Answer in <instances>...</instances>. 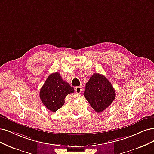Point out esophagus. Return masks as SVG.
Masks as SVG:
<instances>
[{
    "label": "esophagus",
    "mask_w": 154,
    "mask_h": 154,
    "mask_svg": "<svg viewBox=\"0 0 154 154\" xmlns=\"http://www.w3.org/2000/svg\"><path fill=\"white\" fill-rule=\"evenodd\" d=\"M82 87H76L75 88V92L77 94H80L82 92Z\"/></svg>",
    "instance_id": "34e87169"
}]
</instances>
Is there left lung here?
Listing matches in <instances>:
<instances>
[{"label": "left lung", "instance_id": "left-lung-1", "mask_svg": "<svg viewBox=\"0 0 154 154\" xmlns=\"http://www.w3.org/2000/svg\"><path fill=\"white\" fill-rule=\"evenodd\" d=\"M83 95L92 108L102 112L113 103L115 92L113 85L104 75L94 73L86 83Z\"/></svg>", "mask_w": 154, "mask_h": 154}]
</instances>
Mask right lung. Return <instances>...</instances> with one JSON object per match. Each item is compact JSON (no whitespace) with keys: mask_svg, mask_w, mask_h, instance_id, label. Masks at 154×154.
Wrapping results in <instances>:
<instances>
[{"mask_svg":"<svg viewBox=\"0 0 154 154\" xmlns=\"http://www.w3.org/2000/svg\"><path fill=\"white\" fill-rule=\"evenodd\" d=\"M75 92L74 88L63 80L59 72L49 75L40 90L42 103L52 112H55L64 104V99L69 94Z\"/></svg>","mask_w":154,"mask_h":154,"instance_id":"right-lung-1","label":"right lung"}]
</instances>
